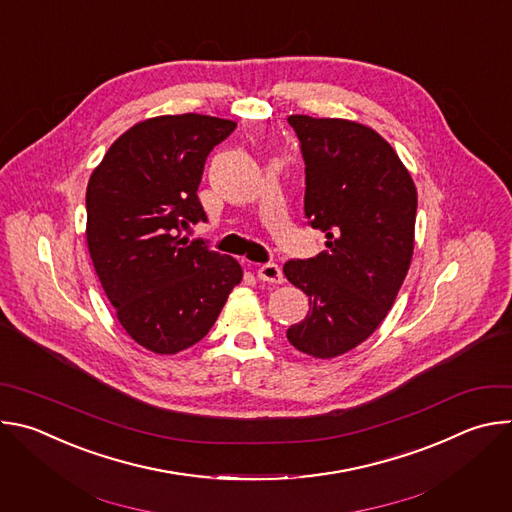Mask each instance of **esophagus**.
<instances>
[{
    "instance_id": "obj_1",
    "label": "esophagus",
    "mask_w": 512,
    "mask_h": 512,
    "mask_svg": "<svg viewBox=\"0 0 512 512\" xmlns=\"http://www.w3.org/2000/svg\"><path fill=\"white\" fill-rule=\"evenodd\" d=\"M257 277L267 283H283V271L277 263H263L257 269Z\"/></svg>"
}]
</instances>
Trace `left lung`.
Returning <instances> with one entry per match:
<instances>
[{
  "instance_id": "1",
  "label": "left lung",
  "mask_w": 512,
  "mask_h": 512,
  "mask_svg": "<svg viewBox=\"0 0 512 512\" xmlns=\"http://www.w3.org/2000/svg\"><path fill=\"white\" fill-rule=\"evenodd\" d=\"M306 166L304 214L326 249L289 259L285 277L310 296L287 340L314 358L367 340L391 310L413 255L415 184L391 145L344 119L289 115Z\"/></svg>"
}]
</instances>
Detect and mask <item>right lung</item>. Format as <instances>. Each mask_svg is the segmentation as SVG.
<instances>
[{"instance_id": "1", "label": "right lung", "mask_w": 512, "mask_h": 512, "mask_svg": "<svg viewBox=\"0 0 512 512\" xmlns=\"http://www.w3.org/2000/svg\"><path fill=\"white\" fill-rule=\"evenodd\" d=\"M237 123L164 115L125 131L87 186V243L127 334L158 354L202 340L221 314L241 265L182 231L206 223L198 198L204 164Z\"/></svg>"}]
</instances>
